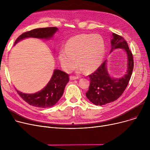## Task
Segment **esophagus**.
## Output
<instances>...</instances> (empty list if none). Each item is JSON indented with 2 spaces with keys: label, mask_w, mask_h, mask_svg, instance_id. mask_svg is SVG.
Here are the masks:
<instances>
[{
  "label": "esophagus",
  "mask_w": 150,
  "mask_h": 150,
  "mask_svg": "<svg viewBox=\"0 0 150 150\" xmlns=\"http://www.w3.org/2000/svg\"><path fill=\"white\" fill-rule=\"evenodd\" d=\"M70 79L71 80H77V79H78V76H72V75H71V76H70Z\"/></svg>",
  "instance_id": "obj_1"
}]
</instances>
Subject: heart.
Instances as JSON below:
<instances>
[{"mask_svg":"<svg viewBox=\"0 0 150 150\" xmlns=\"http://www.w3.org/2000/svg\"><path fill=\"white\" fill-rule=\"evenodd\" d=\"M105 45L103 38L99 35L81 34L69 39L66 49L59 53V59L62 68L66 71L72 70L79 63L76 69L91 72L97 68L103 60Z\"/></svg>","mask_w":150,"mask_h":150,"instance_id":"b5f03b06","label":"heart"}]
</instances>
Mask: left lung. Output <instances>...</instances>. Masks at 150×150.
<instances>
[{
  "label": "left lung",
  "instance_id": "1",
  "mask_svg": "<svg viewBox=\"0 0 150 150\" xmlns=\"http://www.w3.org/2000/svg\"><path fill=\"white\" fill-rule=\"evenodd\" d=\"M120 48L125 50L128 59L127 72L123 77L115 79L110 76L106 68V61L89 75L90 85L86 96L94 105L101 106L117 100L127 87L134 68L133 55L125 39L112 33L111 52Z\"/></svg>",
  "mask_w": 150,
  "mask_h": 150
}]
</instances>
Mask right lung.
Segmentation results:
<instances>
[{
    "mask_svg": "<svg viewBox=\"0 0 150 150\" xmlns=\"http://www.w3.org/2000/svg\"><path fill=\"white\" fill-rule=\"evenodd\" d=\"M58 30L57 27L36 28L22 33L14 42L32 37L47 39L51 38ZM69 75L59 70H54L50 81L45 87L36 93L27 94L17 91L20 97L30 105L38 108H50L56 104L62 97L65 86L69 81Z\"/></svg>",
    "mask_w": 150,
    "mask_h": 150,
    "instance_id": "1",
    "label": "right lung"
}]
</instances>
